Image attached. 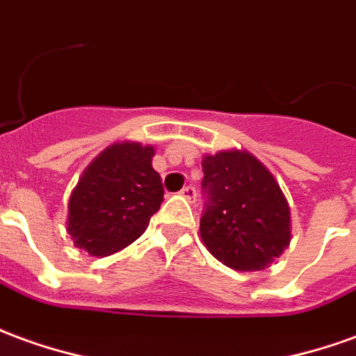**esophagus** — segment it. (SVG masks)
I'll use <instances>...</instances> for the list:
<instances>
[{
  "instance_id": "1",
  "label": "esophagus",
  "mask_w": 356,
  "mask_h": 356,
  "mask_svg": "<svg viewBox=\"0 0 356 356\" xmlns=\"http://www.w3.org/2000/svg\"><path fill=\"white\" fill-rule=\"evenodd\" d=\"M181 196H185L186 200H188V202H195V198H196V188L193 185H188V186H185V188H183V191H181Z\"/></svg>"
}]
</instances>
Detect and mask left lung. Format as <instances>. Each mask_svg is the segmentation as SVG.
<instances>
[{
    "instance_id": "1",
    "label": "left lung",
    "mask_w": 356,
    "mask_h": 356,
    "mask_svg": "<svg viewBox=\"0 0 356 356\" xmlns=\"http://www.w3.org/2000/svg\"><path fill=\"white\" fill-rule=\"evenodd\" d=\"M208 206L200 220L204 247L237 272H258L291 243V208L282 186L247 150L202 158Z\"/></svg>"
}]
</instances>
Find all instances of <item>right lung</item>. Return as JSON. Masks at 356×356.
Instances as JSON below:
<instances>
[{
	"label": "right lung",
	"mask_w": 356,
	"mask_h": 356,
	"mask_svg": "<svg viewBox=\"0 0 356 356\" xmlns=\"http://www.w3.org/2000/svg\"><path fill=\"white\" fill-rule=\"evenodd\" d=\"M154 154L152 144L121 140L88 163L67 206V233L74 247L104 258L143 235L163 200Z\"/></svg>",
	"instance_id": "right-lung-1"
}]
</instances>
